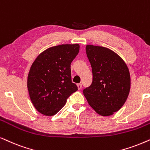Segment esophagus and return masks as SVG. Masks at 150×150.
<instances>
[{
  "instance_id": "obj_1",
  "label": "esophagus",
  "mask_w": 150,
  "mask_h": 150,
  "mask_svg": "<svg viewBox=\"0 0 150 150\" xmlns=\"http://www.w3.org/2000/svg\"><path fill=\"white\" fill-rule=\"evenodd\" d=\"M77 87H78V89L79 90H81V88H82V84H81V83H77Z\"/></svg>"
}]
</instances>
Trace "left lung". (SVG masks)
Segmentation results:
<instances>
[{
    "label": "left lung",
    "instance_id": "obj_1",
    "mask_svg": "<svg viewBox=\"0 0 150 150\" xmlns=\"http://www.w3.org/2000/svg\"><path fill=\"white\" fill-rule=\"evenodd\" d=\"M93 81L83 90L89 105L101 116H110L124 104L130 89V75L124 61L108 48L87 45Z\"/></svg>",
    "mask_w": 150,
    "mask_h": 150
}]
</instances>
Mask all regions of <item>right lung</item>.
Here are the masks:
<instances>
[{
  "mask_svg": "<svg viewBox=\"0 0 150 150\" xmlns=\"http://www.w3.org/2000/svg\"><path fill=\"white\" fill-rule=\"evenodd\" d=\"M79 51V45H62L49 48L32 64L27 79L31 102L39 112L53 116L76 92L72 82L71 64Z\"/></svg>",
  "mask_w": 150,
  "mask_h": 150,
  "instance_id": "1",
  "label": "right lung"
}]
</instances>
